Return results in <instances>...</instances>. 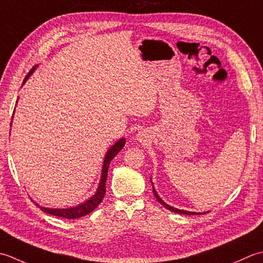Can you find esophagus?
<instances>
[{"instance_id": "34e87169", "label": "esophagus", "mask_w": 263, "mask_h": 263, "mask_svg": "<svg viewBox=\"0 0 263 263\" xmlns=\"http://www.w3.org/2000/svg\"><path fill=\"white\" fill-rule=\"evenodd\" d=\"M145 138H146V136H145V132H138V134H137V139L139 142H145Z\"/></svg>"}]
</instances>
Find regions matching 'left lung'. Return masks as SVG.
<instances>
[{
	"label": "left lung",
	"instance_id": "left-lung-1",
	"mask_svg": "<svg viewBox=\"0 0 263 263\" xmlns=\"http://www.w3.org/2000/svg\"><path fill=\"white\" fill-rule=\"evenodd\" d=\"M151 183H152V179H151ZM152 189H153V194H154V196H155V199H157V201L159 202V203H161V204L165 208V209H168V210H170V211H173V212H176V213H180V214H189V216H193V214H205V213H208V212H193V211H186V210H180V209H177V208H174V206H171V205H169V204H167V203H165L161 197L159 196V194L157 193V191H155V189H154V186H153V183H152Z\"/></svg>",
	"mask_w": 263,
	"mask_h": 263
}]
</instances>
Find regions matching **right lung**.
I'll list each match as a JSON object with an SVG mask.
<instances>
[{
	"mask_svg": "<svg viewBox=\"0 0 263 263\" xmlns=\"http://www.w3.org/2000/svg\"><path fill=\"white\" fill-rule=\"evenodd\" d=\"M36 68H37V66H35L29 71V73L27 74L23 85L27 82V79H28L31 76V73H33L36 70ZM14 111H15V109L13 110V115H14ZM11 125H12V121H11ZM125 144H126L125 138L118 139V141L114 144V145H112L108 149V152L105 153L103 164H102L101 179H100V183H99V186H98V190H96L95 194L90 196L88 200H86L83 203H80V204H78L76 206H70V208H66V209L45 208V206H41L40 204H37V203H36V205H39V208L41 209L43 212L52 214V216L66 218V219H77V218L86 216V214L94 211L95 209L99 206V204L102 202V200H103V197L105 195V191H106L105 183H106V178H108V170H109V165H110L111 160L114 159L116 155L121 151L122 147L125 146Z\"/></svg>",
	"mask_w": 263,
	"mask_h": 263,
	"instance_id": "obj_1",
	"label": "right lung"
}]
</instances>
